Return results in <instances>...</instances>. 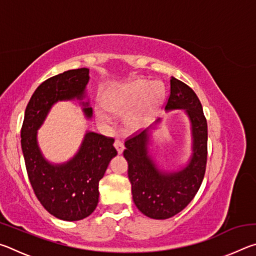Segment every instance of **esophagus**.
<instances>
[{
	"label": "esophagus",
	"instance_id": "obj_1",
	"mask_svg": "<svg viewBox=\"0 0 256 256\" xmlns=\"http://www.w3.org/2000/svg\"><path fill=\"white\" fill-rule=\"evenodd\" d=\"M114 146L116 148V150H118V152L120 154L123 152V150H124V146H123V144H122V141L118 140V138H116V140H115V142H114Z\"/></svg>",
	"mask_w": 256,
	"mask_h": 256
}]
</instances>
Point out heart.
Wrapping results in <instances>:
<instances>
[{"mask_svg":"<svg viewBox=\"0 0 256 256\" xmlns=\"http://www.w3.org/2000/svg\"><path fill=\"white\" fill-rule=\"evenodd\" d=\"M164 90L162 86L152 84L146 80H134L124 84L120 88L112 89L105 94L102 104L106 107L98 106L96 110L97 118L102 122L112 123V114H124L133 108L136 110L128 112L126 120L130 125L136 126L141 122L144 115L152 108L156 104L162 100Z\"/></svg>","mask_w":256,"mask_h":256,"instance_id":"obj_1","label":"heart"}]
</instances>
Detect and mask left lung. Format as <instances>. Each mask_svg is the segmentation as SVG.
Masks as SVG:
<instances>
[{
    "mask_svg": "<svg viewBox=\"0 0 256 256\" xmlns=\"http://www.w3.org/2000/svg\"><path fill=\"white\" fill-rule=\"evenodd\" d=\"M164 108L185 110L188 115L193 140L188 164L177 172L159 170L148 154L149 128L128 138L123 152L128 164L134 203L144 216L159 220L174 216L193 200L204 177L208 156L206 120L196 92L172 76L170 94Z\"/></svg>",
    "mask_w": 256,
    "mask_h": 256,
    "instance_id": "1",
    "label": "left lung"
}]
</instances>
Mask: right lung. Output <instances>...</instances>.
<instances>
[{
  "label": "right lung",
  "instance_id": "obj_1",
  "mask_svg": "<svg viewBox=\"0 0 256 256\" xmlns=\"http://www.w3.org/2000/svg\"><path fill=\"white\" fill-rule=\"evenodd\" d=\"M89 82L86 68L52 76L34 90L26 108L21 128V148L30 184L42 206L56 218L76 222L90 216L98 204V185L110 159L118 154L114 138L86 132L76 154L68 162L53 164L42 157L37 130L58 100L84 98ZM86 118L92 116L89 102H82Z\"/></svg>",
  "mask_w": 256,
  "mask_h": 256
}]
</instances>
